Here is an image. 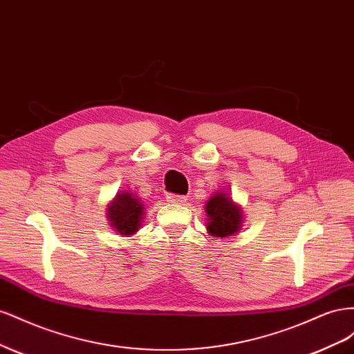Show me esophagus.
I'll return each instance as SVG.
<instances>
[{
    "label": "esophagus",
    "mask_w": 354,
    "mask_h": 354,
    "mask_svg": "<svg viewBox=\"0 0 354 354\" xmlns=\"http://www.w3.org/2000/svg\"><path fill=\"white\" fill-rule=\"evenodd\" d=\"M168 202L171 203H183L186 201V196H180V195H167Z\"/></svg>",
    "instance_id": "34e87169"
}]
</instances>
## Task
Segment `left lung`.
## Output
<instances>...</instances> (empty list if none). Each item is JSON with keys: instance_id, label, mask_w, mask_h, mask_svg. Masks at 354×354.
<instances>
[{"instance_id": "left-lung-1", "label": "left lung", "mask_w": 354, "mask_h": 354, "mask_svg": "<svg viewBox=\"0 0 354 354\" xmlns=\"http://www.w3.org/2000/svg\"><path fill=\"white\" fill-rule=\"evenodd\" d=\"M208 232L212 236L226 238L236 233L242 224V211L224 194H217L207 202Z\"/></svg>"}]
</instances>
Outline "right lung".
Masks as SVG:
<instances>
[{
    "label": "right lung",
    "instance_id": "add662e5",
    "mask_svg": "<svg viewBox=\"0 0 354 354\" xmlns=\"http://www.w3.org/2000/svg\"><path fill=\"white\" fill-rule=\"evenodd\" d=\"M143 205L130 192L120 194L108 208V217L116 232L121 234H133L140 226Z\"/></svg>",
    "mask_w": 354,
    "mask_h": 354
}]
</instances>
